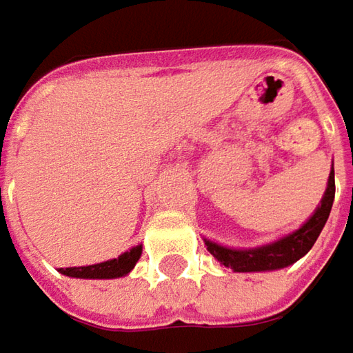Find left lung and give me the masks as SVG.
<instances>
[{
    "mask_svg": "<svg viewBox=\"0 0 353 353\" xmlns=\"http://www.w3.org/2000/svg\"><path fill=\"white\" fill-rule=\"evenodd\" d=\"M334 196H336V179H334V170H332L321 205L298 232L278 239L274 243L256 248V250H230V248H221L214 241H205V245L219 263H223L225 268H232L234 272H265V270L285 268L312 250V245L316 243L332 212Z\"/></svg>",
    "mask_w": 353,
    "mask_h": 353,
    "instance_id": "1",
    "label": "left lung"
}]
</instances>
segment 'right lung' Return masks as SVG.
I'll use <instances>...</instances> for the list:
<instances>
[{"instance_id": "obj_1", "label": "right lung", "mask_w": 353, "mask_h": 353, "mask_svg": "<svg viewBox=\"0 0 353 353\" xmlns=\"http://www.w3.org/2000/svg\"><path fill=\"white\" fill-rule=\"evenodd\" d=\"M141 256V245L132 248L130 252L121 254L117 259H110L103 263H95V265H83V268H65L59 270L63 276L70 278H83V280H112L125 276L134 270L135 261Z\"/></svg>"}]
</instances>
